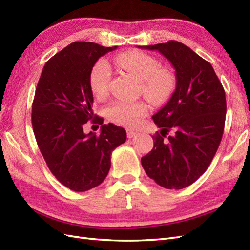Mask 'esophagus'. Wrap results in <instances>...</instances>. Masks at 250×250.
<instances>
[{
	"label": "esophagus",
	"mask_w": 250,
	"mask_h": 250,
	"mask_svg": "<svg viewBox=\"0 0 250 250\" xmlns=\"http://www.w3.org/2000/svg\"><path fill=\"white\" fill-rule=\"evenodd\" d=\"M126 132H127V138H128V139L134 138L135 135H137V131H134V130H132V129H129V128H128V129L126 130Z\"/></svg>",
	"instance_id": "34e87169"
}]
</instances>
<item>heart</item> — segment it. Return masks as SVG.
I'll use <instances>...</instances> for the list:
<instances>
[{
    "instance_id": "1",
    "label": "heart",
    "mask_w": 250,
    "mask_h": 250,
    "mask_svg": "<svg viewBox=\"0 0 250 250\" xmlns=\"http://www.w3.org/2000/svg\"><path fill=\"white\" fill-rule=\"evenodd\" d=\"M115 63L141 81L143 95L152 104L161 105L170 99L176 84L175 74L170 67L161 66L156 57L142 51L130 50L117 55ZM111 75L110 65L103 59L93 66L88 82L90 90L98 99H103L108 95ZM147 112V105L143 102L115 101L106 109L109 120L125 126L135 125Z\"/></svg>"
}]
</instances>
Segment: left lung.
Wrapping results in <instances>:
<instances>
[{"label": "left lung", "mask_w": 250, "mask_h": 250, "mask_svg": "<svg viewBox=\"0 0 250 250\" xmlns=\"http://www.w3.org/2000/svg\"><path fill=\"white\" fill-rule=\"evenodd\" d=\"M156 50L175 69L176 87L152 117L160 132L153 149L142 157L147 175L169 190L195 183L207 171L223 135L226 99L211 64L176 41L139 47ZM171 129L176 131L167 138Z\"/></svg>", "instance_id": "8db88e82"}]
</instances>
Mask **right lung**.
I'll use <instances>...</instances> for the list:
<instances>
[{
  "mask_svg": "<svg viewBox=\"0 0 250 250\" xmlns=\"http://www.w3.org/2000/svg\"><path fill=\"white\" fill-rule=\"evenodd\" d=\"M117 47L75 42L44 64L32 103V127L41 152L56 179L75 192L99 186L110 169L113 149L126 141L124 128L101 126L85 134L87 121L102 124L92 106L89 73L97 60Z\"/></svg>",
  "mask_w": 250,
  "mask_h": 250,
  "instance_id": "right-lung-1",
  "label": "right lung"
}]
</instances>
